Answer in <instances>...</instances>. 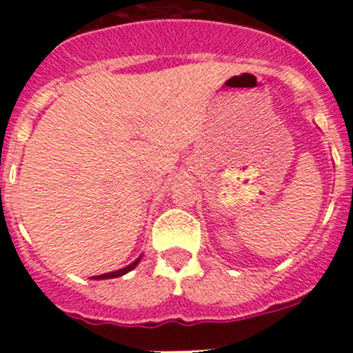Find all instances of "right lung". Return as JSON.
Returning a JSON list of instances; mask_svg holds the SVG:
<instances>
[{"label":"right lung","mask_w":353,"mask_h":353,"mask_svg":"<svg viewBox=\"0 0 353 353\" xmlns=\"http://www.w3.org/2000/svg\"><path fill=\"white\" fill-rule=\"evenodd\" d=\"M139 261H141V256H139L136 261H132V263H130V265H127V267H123V269L114 270V272L101 274V276H95V277H93V279H113V277H120V276H123V274L130 272V270H132V269H136V265H138Z\"/></svg>","instance_id":"add662e5"}]
</instances>
